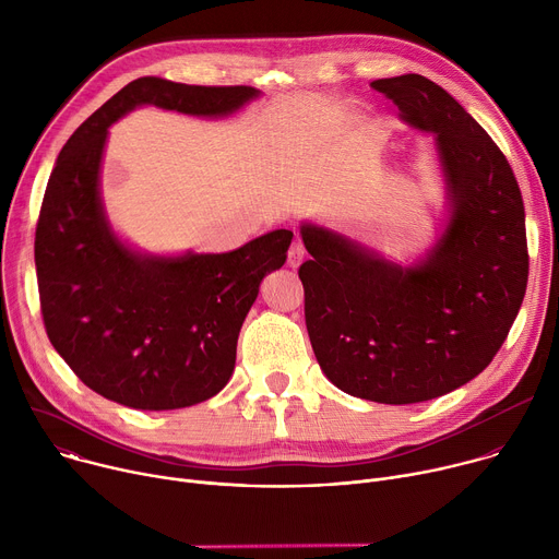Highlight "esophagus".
<instances>
[{"mask_svg":"<svg viewBox=\"0 0 559 559\" xmlns=\"http://www.w3.org/2000/svg\"><path fill=\"white\" fill-rule=\"evenodd\" d=\"M302 259H305V248H302V243H292V248H289V252H287V265L292 267V270H296L300 263H302Z\"/></svg>","mask_w":559,"mask_h":559,"instance_id":"34e87169","label":"esophagus"}]
</instances>
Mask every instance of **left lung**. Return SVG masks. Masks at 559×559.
Listing matches in <instances>:
<instances>
[{
  "label": "left lung",
  "instance_id": "obj_1",
  "mask_svg": "<svg viewBox=\"0 0 559 559\" xmlns=\"http://www.w3.org/2000/svg\"><path fill=\"white\" fill-rule=\"evenodd\" d=\"M371 88L431 134L447 221L409 265L302 221L298 276L323 373L362 401L412 405L466 384L502 347L528 281L524 203L507 156L444 88L414 72Z\"/></svg>",
  "mask_w": 559,
  "mask_h": 559
}]
</instances>
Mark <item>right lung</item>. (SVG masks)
<instances>
[{"label": "right lung", "mask_w": 559, "mask_h": 559, "mask_svg": "<svg viewBox=\"0 0 559 559\" xmlns=\"http://www.w3.org/2000/svg\"><path fill=\"white\" fill-rule=\"evenodd\" d=\"M261 97L252 86H188L141 76L61 147L46 186L35 265L46 334L86 386L123 407L168 412L216 395L261 281L281 270L289 229L225 254H145L110 225L102 199L108 128L141 106L227 117Z\"/></svg>", "instance_id": "1"}]
</instances>
